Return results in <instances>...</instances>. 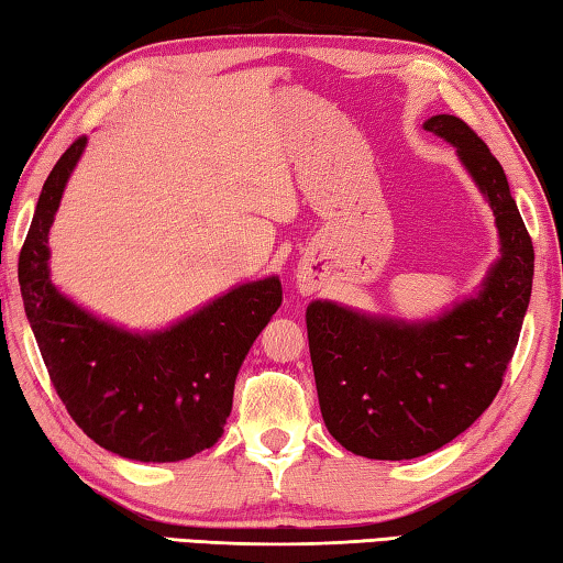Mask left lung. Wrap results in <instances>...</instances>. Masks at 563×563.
Returning a JSON list of instances; mask_svg holds the SVG:
<instances>
[{
  "label": "left lung",
  "instance_id": "8db88e82",
  "mask_svg": "<svg viewBox=\"0 0 563 563\" xmlns=\"http://www.w3.org/2000/svg\"><path fill=\"white\" fill-rule=\"evenodd\" d=\"M424 129L450 141L489 201L501 258L476 298L419 325L310 302L322 419L347 452L367 460H415L474 424L499 393L531 298L533 245L499 161L450 113Z\"/></svg>",
  "mask_w": 563,
  "mask_h": 563
}]
</instances>
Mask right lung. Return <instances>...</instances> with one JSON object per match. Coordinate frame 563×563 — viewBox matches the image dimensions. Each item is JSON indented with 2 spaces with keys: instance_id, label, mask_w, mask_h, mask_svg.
<instances>
[{
  "instance_id": "add662e5",
  "label": "right lung",
  "mask_w": 563,
  "mask_h": 563,
  "mask_svg": "<svg viewBox=\"0 0 563 563\" xmlns=\"http://www.w3.org/2000/svg\"><path fill=\"white\" fill-rule=\"evenodd\" d=\"M87 136L56 161L19 253V285L56 395L103 450L178 462L223 434L235 375L280 308L278 278L245 283L170 330L131 335L66 300L49 280V228Z\"/></svg>"
}]
</instances>
